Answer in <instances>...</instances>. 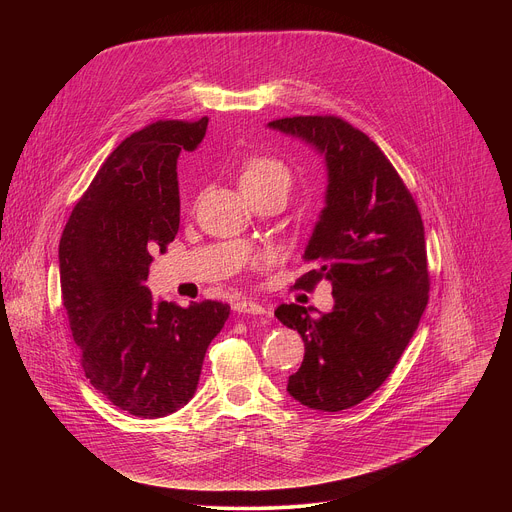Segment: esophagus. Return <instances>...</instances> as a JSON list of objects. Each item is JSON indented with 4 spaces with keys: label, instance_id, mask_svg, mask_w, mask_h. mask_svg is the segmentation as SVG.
<instances>
[{
    "label": "esophagus",
    "instance_id": "1",
    "mask_svg": "<svg viewBox=\"0 0 512 512\" xmlns=\"http://www.w3.org/2000/svg\"><path fill=\"white\" fill-rule=\"evenodd\" d=\"M233 308H235V312H239V314H253V316H263V314H267L263 306H259L257 302H251V300H239Z\"/></svg>",
    "mask_w": 512,
    "mask_h": 512
}]
</instances>
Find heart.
I'll return each instance as SVG.
<instances>
[{"mask_svg": "<svg viewBox=\"0 0 512 512\" xmlns=\"http://www.w3.org/2000/svg\"><path fill=\"white\" fill-rule=\"evenodd\" d=\"M239 182L243 192L245 190H255L271 184H283L289 188L291 182V172L289 168L273 156H249L241 164L239 172Z\"/></svg>", "mask_w": 512, "mask_h": 512, "instance_id": "1", "label": "heart"}]
</instances>
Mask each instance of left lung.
Masks as SVG:
<instances>
[{
    "label": "left lung",
    "instance_id": "8db88e82",
    "mask_svg": "<svg viewBox=\"0 0 512 512\" xmlns=\"http://www.w3.org/2000/svg\"><path fill=\"white\" fill-rule=\"evenodd\" d=\"M269 127L312 143L328 168L326 206L304 253L312 269L294 289L314 291L328 279L334 308L275 310L306 344L287 391L310 409L342 411L387 381L417 330L429 300L423 221L379 145L348 121L300 115Z\"/></svg>",
    "mask_w": 512,
    "mask_h": 512
}]
</instances>
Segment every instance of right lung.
<instances>
[{"label":"right lung","instance_id":"add662e5","mask_svg":"<svg viewBox=\"0 0 512 512\" xmlns=\"http://www.w3.org/2000/svg\"><path fill=\"white\" fill-rule=\"evenodd\" d=\"M198 121H156L125 137L72 208L58 245L62 306L91 385L145 419L184 407L223 330V302H156L145 287L156 253L180 227L178 156L206 133Z\"/></svg>","mask_w":512,"mask_h":512}]
</instances>
